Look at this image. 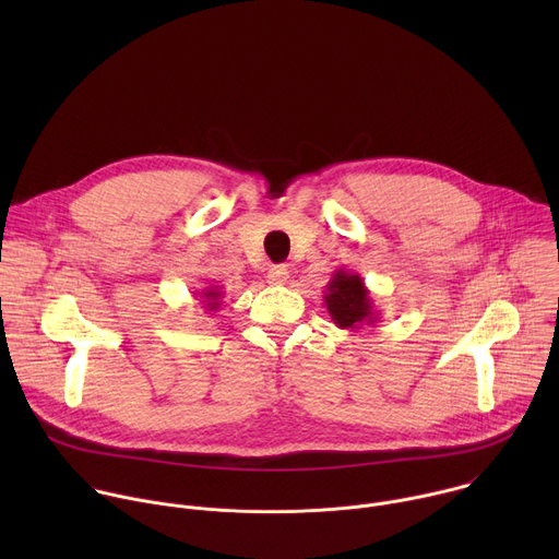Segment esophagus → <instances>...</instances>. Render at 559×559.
<instances>
[{
    "label": "esophagus",
    "instance_id": "obj_1",
    "mask_svg": "<svg viewBox=\"0 0 559 559\" xmlns=\"http://www.w3.org/2000/svg\"><path fill=\"white\" fill-rule=\"evenodd\" d=\"M287 281H289L287 267H283V265L270 267V272H267V283H270V285H285Z\"/></svg>",
    "mask_w": 559,
    "mask_h": 559
}]
</instances>
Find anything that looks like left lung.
<instances>
[{
    "label": "left lung",
    "mask_w": 559,
    "mask_h": 559,
    "mask_svg": "<svg viewBox=\"0 0 559 559\" xmlns=\"http://www.w3.org/2000/svg\"><path fill=\"white\" fill-rule=\"evenodd\" d=\"M323 300L334 325L341 330L358 332L362 325H376L380 321V313L362 276L345 267L334 272L332 281L325 285Z\"/></svg>",
    "instance_id": "obj_1"
}]
</instances>
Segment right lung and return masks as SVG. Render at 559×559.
Here are the masks:
<instances>
[{"label":"right lung","instance_id":"right-lung-1","mask_svg":"<svg viewBox=\"0 0 559 559\" xmlns=\"http://www.w3.org/2000/svg\"><path fill=\"white\" fill-rule=\"evenodd\" d=\"M199 296L203 298L201 302H203V307H205L207 311H216V309L221 307V298H223L221 287H216V285L205 287V289H201V292H199Z\"/></svg>","mask_w":559,"mask_h":559}]
</instances>
